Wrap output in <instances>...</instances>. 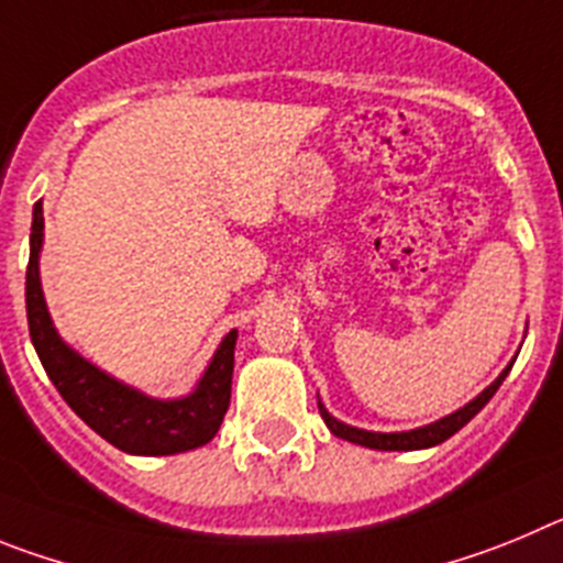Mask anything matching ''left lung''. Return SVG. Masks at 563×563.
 I'll return each mask as SVG.
<instances>
[{
    "instance_id": "8db88e82",
    "label": "left lung",
    "mask_w": 563,
    "mask_h": 563,
    "mask_svg": "<svg viewBox=\"0 0 563 563\" xmlns=\"http://www.w3.org/2000/svg\"><path fill=\"white\" fill-rule=\"evenodd\" d=\"M514 362H510L508 367H505L503 373H499V376H496L494 382H490L488 387L477 395V398H471V401L465 404V407H460L457 412L445 415V418L434 420V423H427V427L409 429V432H369V429L351 427V423H342V420L333 418L322 401H319V415H322L325 427L331 429L336 438L351 440V443L364 445V449H378V452H418V449H432V445L443 443V440L452 438L454 432H460V429H463L465 423H468V420L474 418V415H477L479 409L490 401V398H494V393L499 389V384L505 382V376L510 373Z\"/></svg>"
}]
</instances>
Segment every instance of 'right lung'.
I'll use <instances>...</instances> for the list:
<instances>
[{"label": "right lung", "mask_w": 563, "mask_h": 563, "mask_svg": "<svg viewBox=\"0 0 563 563\" xmlns=\"http://www.w3.org/2000/svg\"><path fill=\"white\" fill-rule=\"evenodd\" d=\"M42 246L44 210L42 201H35L33 227H30L27 286H24L30 339L49 382L73 407V412L100 438L118 445L120 452L140 454V457H168L210 443L230 409L238 331H230L221 339L190 393L179 398H154L109 376L106 369L80 356L73 344L60 339L44 300L42 269H38Z\"/></svg>", "instance_id": "right-lung-1"}]
</instances>
